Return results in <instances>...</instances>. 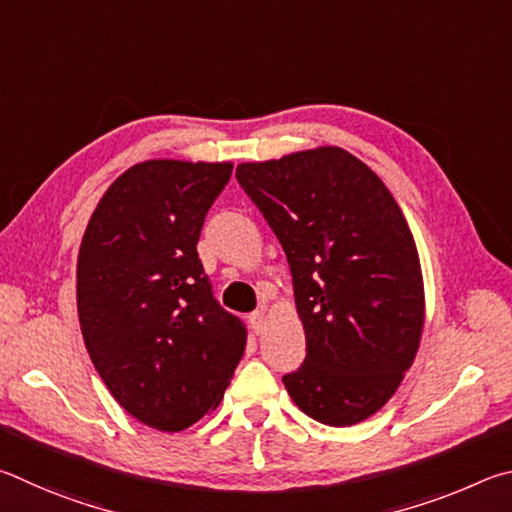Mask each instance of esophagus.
<instances>
[{
  "instance_id": "34e87169",
  "label": "esophagus",
  "mask_w": 512,
  "mask_h": 512,
  "mask_svg": "<svg viewBox=\"0 0 512 512\" xmlns=\"http://www.w3.org/2000/svg\"><path fill=\"white\" fill-rule=\"evenodd\" d=\"M251 321V328L256 330V333H263V326H265V310H256L254 315L249 317Z\"/></svg>"
}]
</instances>
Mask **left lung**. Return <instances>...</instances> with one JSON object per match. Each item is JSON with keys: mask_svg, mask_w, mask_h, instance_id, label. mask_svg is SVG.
Returning a JSON list of instances; mask_svg holds the SVG:
<instances>
[{"mask_svg": "<svg viewBox=\"0 0 512 512\" xmlns=\"http://www.w3.org/2000/svg\"><path fill=\"white\" fill-rule=\"evenodd\" d=\"M236 177L288 256L306 362L283 375L303 414L351 427L387 405L414 364L425 285L389 188L337 146L238 164Z\"/></svg>", "mask_w": 512, "mask_h": 512, "instance_id": "left-lung-1", "label": "left lung"}]
</instances>
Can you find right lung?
<instances>
[{
  "label": "right lung",
  "mask_w": 512,
  "mask_h": 512,
  "mask_svg": "<svg viewBox=\"0 0 512 512\" xmlns=\"http://www.w3.org/2000/svg\"><path fill=\"white\" fill-rule=\"evenodd\" d=\"M231 161L150 159L112 182L76 265L87 353L139 423L182 432L220 405L247 330L213 299L197 240Z\"/></svg>",
  "instance_id": "right-lung-1"
}]
</instances>
